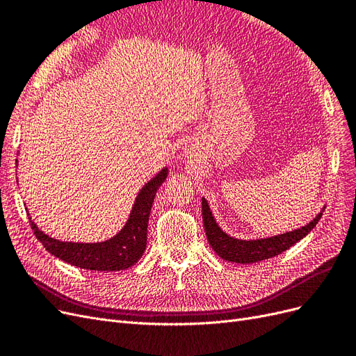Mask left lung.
Listing matches in <instances>:
<instances>
[{
    "label": "left lung",
    "instance_id": "left-lung-1",
    "mask_svg": "<svg viewBox=\"0 0 356 356\" xmlns=\"http://www.w3.org/2000/svg\"><path fill=\"white\" fill-rule=\"evenodd\" d=\"M322 209L316 218L312 220L305 227H300L293 232H286L277 236H272V238L266 239H255V241H242L236 239L224 233L217 221L212 217V212L209 209L208 202L202 197V218L204 232H207V238L212 250L217 252L218 257H221L225 261L239 263V264H252L263 260H268L275 255L282 254L284 251L289 250L291 246L301 241L303 238L314 230L315 225L322 217Z\"/></svg>",
    "mask_w": 356,
    "mask_h": 356
}]
</instances>
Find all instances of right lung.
Segmentation results:
<instances>
[{"label": "right lung", "mask_w": 356, "mask_h": 356, "mask_svg": "<svg viewBox=\"0 0 356 356\" xmlns=\"http://www.w3.org/2000/svg\"><path fill=\"white\" fill-rule=\"evenodd\" d=\"M17 161V160H16ZM168 177V168L149 179L138 193L134 208L124 227L114 238L98 243L60 242L42 233L31 220V229L35 238L44 245L46 251L71 266L96 272H115L134 266L143 257L147 248L148 217L159 187Z\"/></svg>", "instance_id": "right-lung-1"}]
</instances>
